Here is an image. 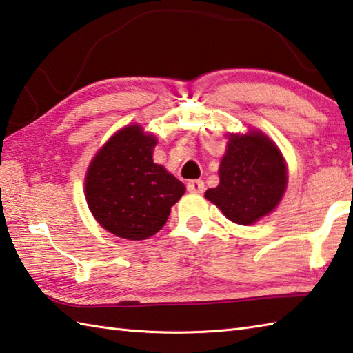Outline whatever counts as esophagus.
<instances>
[{
  "label": "esophagus",
  "mask_w": 353,
  "mask_h": 353,
  "mask_svg": "<svg viewBox=\"0 0 353 353\" xmlns=\"http://www.w3.org/2000/svg\"><path fill=\"white\" fill-rule=\"evenodd\" d=\"M188 190L192 194H203L205 192V183L201 180H190L188 181Z\"/></svg>",
  "instance_id": "1"
}]
</instances>
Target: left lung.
<instances>
[{
    "label": "left lung",
    "mask_w": 353,
    "mask_h": 353,
    "mask_svg": "<svg viewBox=\"0 0 353 353\" xmlns=\"http://www.w3.org/2000/svg\"><path fill=\"white\" fill-rule=\"evenodd\" d=\"M219 173V186L205 196L237 225H252L270 214L287 188L281 152L259 132L230 136Z\"/></svg>",
    "instance_id": "8db88e82"
}]
</instances>
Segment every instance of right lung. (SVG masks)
I'll return each mask as SVG.
<instances>
[{"label":"right lung","instance_id":"1","mask_svg":"<svg viewBox=\"0 0 353 353\" xmlns=\"http://www.w3.org/2000/svg\"><path fill=\"white\" fill-rule=\"evenodd\" d=\"M154 145L153 134H145L139 125H128L91 161L85 178L86 201L101 226L117 237H152L186 192L180 180L153 163Z\"/></svg>","mask_w":353,"mask_h":353}]
</instances>
